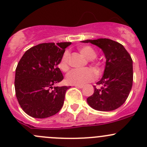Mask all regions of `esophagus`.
<instances>
[{"label": "esophagus", "mask_w": 147, "mask_h": 147, "mask_svg": "<svg viewBox=\"0 0 147 147\" xmlns=\"http://www.w3.org/2000/svg\"><path fill=\"white\" fill-rule=\"evenodd\" d=\"M75 87H77V88L78 89H82L83 88V86H80V85H75Z\"/></svg>", "instance_id": "1"}]
</instances>
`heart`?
Segmentation results:
<instances>
[{"mask_svg": "<svg viewBox=\"0 0 147 147\" xmlns=\"http://www.w3.org/2000/svg\"><path fill=\"white\" fill-rule=\"evenodd\" d=\"M80 53L85 57L87 60H92L97 57V52L93 47L89 45L80 46L78 48ZM94 67L98 72H100V65L99 63H96L94 64ZM58 67L62 71L67 70L69 69V53L68 51H65L59 62ZM97 77L96 72L93 69L90 68H84V69H75L71 70L66 75L65 80L69 84L72 85H80L83 86L87 83L92 82Z\"/></svg>", "mask_w": 147, "mask_h": 147, "instance_id": "1", "label": "heart"}]
</instances>
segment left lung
<instances>
[{
  "instance_id": "obj_1",
  "label": "left lung",
  "mask_w": 147,
  "mask_h": 147,
  "mask_svg": "<svg viewBox=\"0 0 147 147\" xmlns=\"http://www.w3.org/2000/svg\"><path fill=\"white\" fill-rule=\"evenodd\" d=\"M84 43L100 47L106 58L103 76L87 102L95 110L109 112L121 107L129 94L133 83V61L122 45L107 38L86 40Z\"/></svg>"
}]
</instances>
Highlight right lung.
<instances>
[{"label":"right lung","instance_id":"obj_1","mask_svg":"<svg viewBox=\"0 0 147 147\" xmlns=\"http://www.w3.org/2000/svg\"><path fill=\"white\" fill-rule=\"evenodd\" d=\"M71 42L42 43L28 50L16 69L15 90L19 105L29 116L44 119L57 114L64 103L67 86L57 67Z\"/></svg>","mask_w":147,"mask_h":147}]
</instances>
